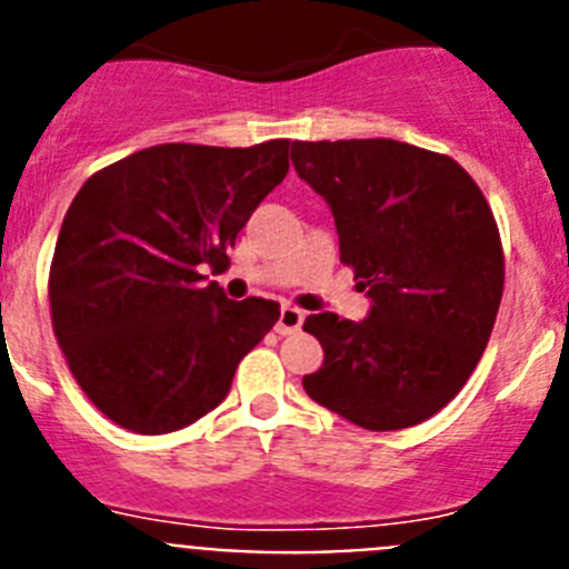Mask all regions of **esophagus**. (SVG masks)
Returning a JSON list of instances; mask_svg holds the SVG:
<instances>
[{
    "label": "esophagus",
    "instance_id": "esophagus-1",
    "mask_svg": "<svg viewBox=\"0 0 569 569\" xmlns=\"http://www.w3.org/2000/svg\"><path fill=\"white\" fill-rule=\"evenodd\" d=\"M301 321H305V310L284 305V308H281V313H279V321H276V333H281V336L296 333V330L301 328Z\"/></svg>",
    "mask_w": 569,
    "mask_h": 569
}]
</instances>
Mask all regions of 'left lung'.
<instances>
[{
  "mask_svg": "<svg viewBox=\"0 0 569 569\" xmlns=\"http://www.w3.org/2000/svg\"><path fill=\"white\" fill-rule=\"evenodd\" d=\"M290 159L373 301L365 321L305 319L325 361L301 385L365 430L421 425L456 399L496 325L505 250L490 204L450 156L393 139L293 142Z\"/></svg>",
  "mask_w": 569,
  "mask_h": 569,
  "instance_id": "obj_1",
  "label": "left lung"
}]
</instances>
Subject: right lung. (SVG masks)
<instances>
[{"label": "right lung", "mask_w": 569, "mask_h": 569, "mask_svg": "<svg viewBox=\"0 0 569 569\" xmlns=\"http://www.w3.org/2000/svg\"><path fill=\"white\" fill-rule=\"evenodd\" d=\"M290 139L156 144L93 173L50 261V321L70 373L113 425L173 433L222 405L236 367L279 319L230 301L222 270L250 213L288 176Z\"/></svg>", "instance_id": "obj_1"}]
</instances>
